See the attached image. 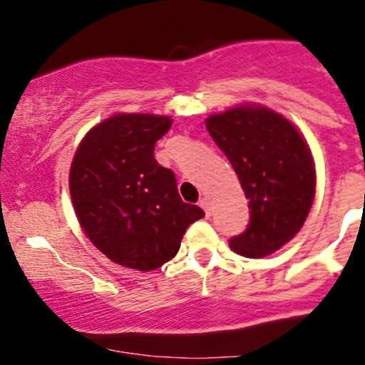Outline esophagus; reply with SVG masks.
<instances>
[{
	"label": "esophagus",
	"instance_id": "obj_1",
	"mask_svg": "<svg viewBox=\"0 0 365 365\" xmlns=\"http://www.w3.org/2000/svg\"><path fill=\"white\" fill-rule=\"evenodd\" d=\"M200 206L205 210L206 215L210 217V201H208V197H201V200H200Z\"/></svg>",
	"mask_w": 365,
	"mask_h": 365
}]
</instances>
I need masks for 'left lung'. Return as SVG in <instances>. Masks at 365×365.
Returning a JSON list of instances; mask_svg holds the SVG:
<instances>
[{
  "instance_id": "1",
  "label": "left lung",
  "mask_w": 365,
  "mask_h": 365,
  "mask_svg": "<svg viewBox=\"0 0 365 365\" xmlns=\"http://www.w3.org/2000/svg\"><path fill=\"white\" fill-rule=\"evenodd\" d=\"M210 135L237 173L251 208L247 230L230 240L245 257H264L304 226L316 192L311 150L292 121L240 106L206 118Z\"/></svg>"
}]
</instances>
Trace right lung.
<instances>
[{"mask_svg": "<svg viewBox=\"0 0 365 365\" xmlns=\"http://www.w3.org/2000/svg\"><path fill=\"white\" fill-rule=\"evenodd\" d=\"M171 118L114 114L81 141L70 168V197L91 244L114 263L141 272L173 259L183 235L205 217L183 203L175 173L153 157Z\"/></svg>", "mask_w": 365, "mask_h": 365, "instance_id": "obj_1", "label": "right lung"}]
</instances>
